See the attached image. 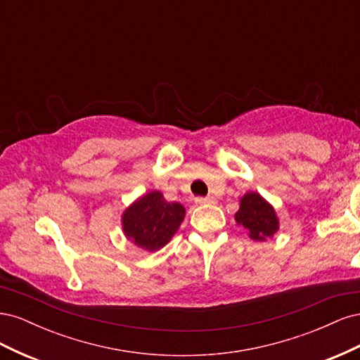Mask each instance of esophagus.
I'll list each match as a JSON object with an SVG mask.
<instances>
[{
    "instance_id": "1",
    "label": "esophagus",
    "mask_w": 360,
    "mask_h": 360,
    "mask_svg": "<svg viewBox=\"0 0 360 360\" xmlns=\"http://www.w3.org/2000/svg\"><path fill=\"white\" fill-rule=\"evenodd\" d=\"M195 201H197L198 204H216L214 197H198Z\"/></svg>"
}]
</instances>
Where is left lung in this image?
Returning a JSON list of instances; mask_svg holds the SVG:
<instances>
[{
    "label": "left lung",
    "mask_w": 360,
    "mask_h": 360,
    "mask_svg": "<svg viewBox=\"0 0 360 360\" xmlns=\"http://www.w3.org/2000/svg\"><path fill=\"white\" fill-rule=\"evenodd\" d=\"M236 221L249 231L254 240L271 237L279 228L276 213L264 198L257 192H249L240 200V209L236 213Z\"/></svg>",
    "instance_id": "obj_1"
}]
</instances>
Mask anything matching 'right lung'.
<instances>
[{"label":"right lung","instance_id":"1","mask_svg":"<svg viewBox=\"0 0 360 360\" xmlns=\"http://www.w3.org/2000/svg\"><path fill=\"white\" fill-rule=\"evenodd\" d=\"M184 213L186 210L181 204L168 202L160 192L153 191L123 213V231L136 246L153 252L171 240Z\"/></svg>","mask_w":360,"mask_h":360}]
</instances>
